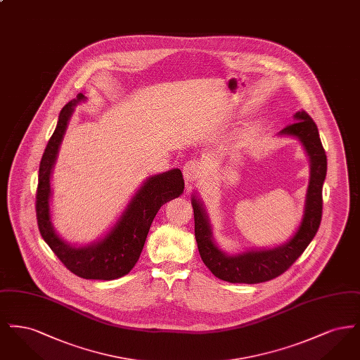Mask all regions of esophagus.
Returning a JSON list of instances; mask_svg holds the SVG:
<instances>
[{"mask_svg":"<svg viewBox=\"0 0 360 360\" xmlns=\"http://www.w3.org/2000/svg\"><path fill=\"white\" fill-rule=\"evenodd\" d=\"M202 174V165L198 160H188L184 166V175L188 182L197 181Z\"/></svg>","mask_w":360,"mask_h":360,"instance_id":"1","label":"esophagus"}]
</instances>
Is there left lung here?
Instances as JSON below:
<instances>
[{"instance_id": "1", "label": "left lung", "mask_w": 360, "mask_h": 360, "mask_svg": "<svg viewBox=\"0 0 360 360\" xmlns=\"http://www.w3.org/2000/svg\"><path fill=\"white\" fill-rule=\"evenodd\" d=\"M294 121L279 135L298 139L308 155L310 176L305 195L302 220L286 243L274 248L247 250L229 255L216 244L204 202L194 193L191 205L194 210V233L198 251L212 274L231 283H260L283 274L301 257L309 243L316 236L323 214V185L326 176V155L317 125L305 110L294 115Z\"/></svg>"}]
</instances>
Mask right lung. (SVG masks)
<instances>
[{
	"mask_svg": "<svg viewBox=\"0 0 360 360\" xmlns=\"http://www.w3.org/2000/svg\"><path fill=\"white\" fill-rule=\"evenodd\" d=\"M86 100L85 96L79 93L59 113L56 128L39 167L36 216L41 238L71 273L85 279L112 281L134 269L158 210L184 193L185 182L179 169L151 175L143 182L117 221L101 239L86 245H75L62 239L52 225L51 174L74 108Z\"/></svg>",
	"mask_w": 360,
	"mask_h": 360,
	"instance_id": "1",
	"label": "right lung"
}]
</instances>
